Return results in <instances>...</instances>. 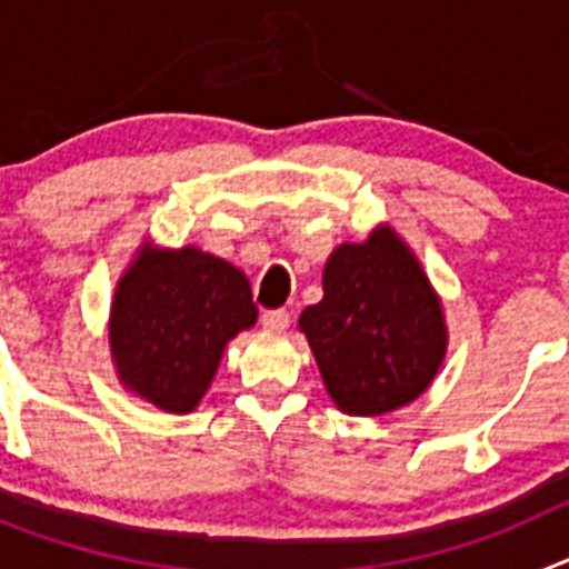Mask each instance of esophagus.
I'll use <instances>...</instances> for the list:
<instances>
[{"label": "esophagus", "mask_w": 569, "mask_h": 569, "mask_svg": "<svg viewBox=\"0 0 569 569\" xmlns=\"http://www.w3.org/2000/svg\"><path fill=\"white\" fill-rule=\"evenodd\" d=\"M261 325L270 333H281V330H288L290 313L288 310H268V313H261Z\"/></svg>", "instance_id": "esophagus-1"}]
</instances>
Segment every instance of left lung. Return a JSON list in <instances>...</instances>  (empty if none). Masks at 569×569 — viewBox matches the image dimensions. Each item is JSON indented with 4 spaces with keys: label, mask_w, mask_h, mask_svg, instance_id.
I'll use <instances>...</instances> for the list:
<instances>
[{
    "label": "left lung",
    "mask_w": 569,
    "mask_h": 569,
    "mask_svg": "<svg viewBox=\"0 0 569 569\" xmlns=\"http://www.w3.org/2000/svg\"><path fill=\"white\" fill-rule=\"evenodd\" d=\"M321 288L319 305L299 316V330L341 413L381 416L419 399L445 361L447 325L401 236L381 224L361 244H339Z\"/></svg>",
    "instance_id": "1"
}]
</instances>
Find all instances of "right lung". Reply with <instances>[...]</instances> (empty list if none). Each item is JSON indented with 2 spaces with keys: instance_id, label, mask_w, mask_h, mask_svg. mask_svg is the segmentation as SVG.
Masks as SVG:
<instances>
[{
  "instance_id": "right-lung-1",
  "label": "right lung",
  "mask_w": 569,
  "mask_h": 569,
  "mask_svg": "<svg viewBox=\"0 0 569 569\" xmlns=\"http://www.w3.org/2000/svg\"><path fill=\"white\" fill-rule=\"evenodd\" d=\"M248 276L193 248L144 241L116 284L108 339L116 376L168 413H190L208 393L224 347L256 325Z\"/></svg>"
}]
</instances>
